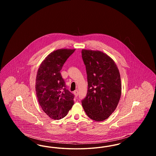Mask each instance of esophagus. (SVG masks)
Returning a JSON list of instances; mask_svg holds the SVG:
<instances>
[{"label":"esophagus","instance_id":"obj_1","mask_svg":"<svg viewBox=\"0 0 156 156\" xmlns=\"http://www.w3.org/2000/svg\"><path fill=\"white\" fill-rule=\"evenodd\" d=\"M74 94L75 97H77L78 95V90H75L74 92Z\"/></svg>","mask_w":156,"mask_h":156}]
</instances>
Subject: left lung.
<instances>
[{
	"mask_svg": "<svg viewBox=\"0 0 156 156\" xmlns=\"http://www.w3.org/2000/svg\"><path fill=\"white\" fill-rule=\"evenodd\" d=\"M82 57L88 87L82 105L89 118L101 122L111 115L119 103L122 94L119 69L109 56L100 51L83 49Z\"/></svg>",
	"mask_w": 156,
	"mask_h": 156,
	"instance_id": "left-lung-1",
	"label": "left lung"
}]
</instances>
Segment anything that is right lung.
Returning <instances> with one entry per match:
<instances>
[{
    "mask_svg": "<svg viewBox=\"0 0 156 156\" xmlns=\"http://www.w3.org/2000/svg\"><path fill=\"white\" fill-rule=\"evenodd\" d=\"M75 49H59L49 54L40 64L36 80L38 101L52 119L64 118L73 107L74 95L66 88L61 70Z\"/></svg>",
    "mask_w": 156,
    "mask_h": 156,
    "instance_id": "add662e5",
    "label": "right lung"
}]
</instances>
